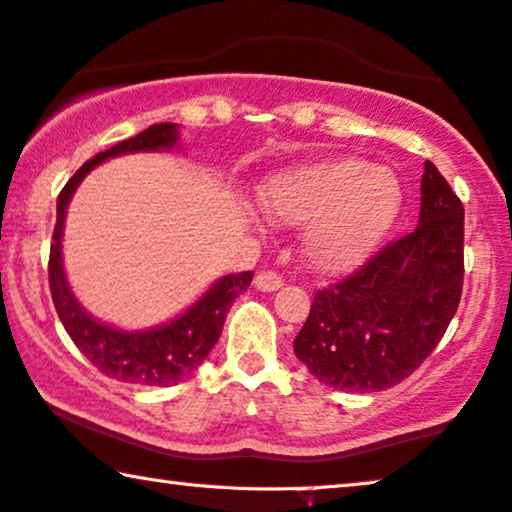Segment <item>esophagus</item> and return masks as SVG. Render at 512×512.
I'll list each match as a JSON object with an SVG mask.
<instances>
[{"instance_id":"1","label":"esophagus","mask_w":512,"mask_h":512,"mask_svg":"<svg viewBox=\"0 0 512 512\" xmlns=\"http://www.w3.org/2000/svg\"><path fill=\"white\" fill-rule=\"evenodd\" d=\"M256 288L263 290V293H272V290H277L283 286V279L281 274H277L274 270H265V272H258L256 274Z\"/></svg>"}]
</instances>
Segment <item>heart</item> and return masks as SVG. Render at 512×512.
<instances>
[{"mask_svg": "<svg viewBox=\"0 0 512 512\" xmlns=\"http://www.w3.org/2000/svg\"><path fill=\"white\" fill-rule=\"evenodd\" d=\"M261 203L279 224H305L304 254L325 272L366 258L389 231L400 187L389 169L357 157L297 164L265 180Z\"/></svg>", "mask_w": 512, "mask_h": 512, "instance_id": "b5f03b06", "label": "heart"}]
</instances>
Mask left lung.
Masks as SVG:
<instances>
[{
    "mask_svg": "<svg viewBox=\"0 0 512 512\" xmlns=\"http://www.w3.org/2000/svg\"><path fill=\"white\" fill-rule=\"evenodd\" d=\"M465 279V208L426 162L419 226L313 297L295 355L338 391H382L419 368L455 316Z\"/></svg>",
    "mask_w": 512,
    "mask_h": 512,
    "instance_id": "1",
    "label": "left lung"
}]
</instances>
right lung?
<instances>
[{
	"label": "right lung",
	"mask_w": 512,
	"mask_h": 512,
	"mask_svg": "<svg viewBox=\"0 0 512 512\" xmlns=\"http://www.w3.org/2000/svg\"><path fill=\"white\" fill-rule=\"evenodd\" d=\"M176 141V123H155L139 132L137 137L125 139L109 151L98 153L93 160L84 162L57 196V224L52 233L50 263H47L54 309L82 355L107 377L128 384H146V387H171V384L183 382L201 366V361L210 355V350L222 336L226 313H229L233 300L249 288L254 272L222 277L192 309L171 320L169 325L148 329V332H121V329L93 320L70 293L64 263H61V231H64L70 196L93 167L114 155L169 151L176 146Z\"/></svg>",
	"instance_id": "right-lung-1"
}]
</instances>
